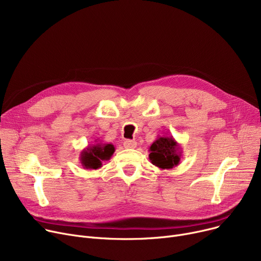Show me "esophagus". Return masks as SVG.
Returning a JSON list of instances; mask_svg holds the SVG:
<instances>
[{
	"label": "esophagus",
	"instance_id": "34e87169",
	"mask_svg": "<svg viewBox=\"0 0 261 261\" xmlns=\"http://www.w3.org/2000/svg\"><path fill=\"white\" fill-rule=\"evenodd\" d=\"M123 147L127 148V149H133L136 147V142L134 141H130V140H127L123 142Z\"/></svg>",
	"mask_w": 261,
	"mask_h": 261
}]
</instances>
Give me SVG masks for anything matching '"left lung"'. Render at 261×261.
Instances as JSON below:
<instances>
[{
    "instance_id": "left-lung-1",
    "label": "left lung",
    "mask_w": 261,
    "mask_h": 261,
    "mask_svg": "<svg viewBox=\"0 0 261 261\" xmlns=\"http://www.w3.org/2000/svg\"><path fill=\"white\" fill-rule=\"evenodd\" d=\"M149 160L161 169H172L179 165L182 148L172 136H158L149 148Z\"/></svg>"
}]
</instances>
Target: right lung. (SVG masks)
I'll return each mask as SVG.
<instances>
[{
  "instance_id": "right-lung-1",
  "label": "right lung",
  "mask_w": 261,
  "mask_h": 261,
  "mask_svg": "<svg viewBox=\"0 0 261 261\" xmlns=\"http://www.w3.org/2000/svg\"><path fill=\"white\" fill-rule=\"evenodd\" d=\"M115 147L111 143H101L95 141V144L89 145L80 152V163L85 169H98L102 166V162L112 158Z\"/></svg>"
}]
</instances>
